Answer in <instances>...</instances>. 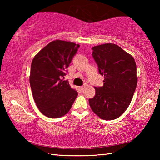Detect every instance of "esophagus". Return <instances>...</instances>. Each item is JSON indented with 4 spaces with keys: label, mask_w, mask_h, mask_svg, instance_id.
Masks as SVG:
<instances>
[{
    "label": "esophagus",
    "mask_w": 160,
    "mask_h": 160,
    "mask_svg": "<svg viewBox=\"0 0 160 160\" xmlns=\"http://www.w3.org/2000/svg\"><path fill=\"white\" fill-rule=\"evenodd\" d=\"M85 86H86V85H83V86H81V87H80V89L81 90H84V88H85Z\"/></svg>",
    "instance_id": "obj_1"
}]
</instances>
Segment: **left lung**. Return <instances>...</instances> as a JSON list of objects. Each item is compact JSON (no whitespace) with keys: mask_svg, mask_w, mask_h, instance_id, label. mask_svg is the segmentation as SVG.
I'll return each mask as SVG.
<instances>
[{"mask_svg":"<svg viewBox=\"0 0 160 160\" xmlns=\"http://www.w3.org/2000/svg\"><path fill=\"white\" fill-rule=\"evenodd\" d=\"M92 56L104 76V85L95 87L89 99L94 113L104 120L118 118L131 103L137 86L136 64L132 56L118 45L109 43L92 48Z\"/></svg>","mask_w":160,"mask_h":160,"instance_id":"1","label":"left lung"}]
</instances>
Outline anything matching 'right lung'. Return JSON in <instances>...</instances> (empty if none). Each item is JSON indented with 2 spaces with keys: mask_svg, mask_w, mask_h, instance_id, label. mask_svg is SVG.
I'll return each instance as SVG.
<instances>
[{
  "mask_svg": "<svg viewBox=\"0 0 160 160\" xmlns=\"http://www.w3.org/2000/svg\"><path fill=\"white\" fill-rule=\"evenodd\" d=\"M79 44L55 40L34 56L29 83L36 105L42 114L56 118L69 112L78 96L68 81L63 80Z\"/></svg>",
  "mask_w": 160,
  "mask_h": 160,
  "instance_id": "obj_1",
  "label": "right lung"
}]
</instances>
